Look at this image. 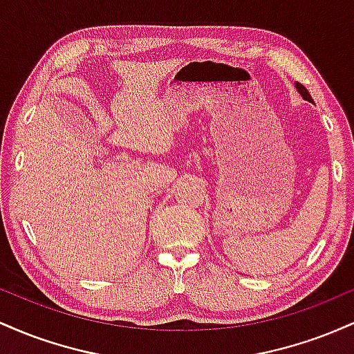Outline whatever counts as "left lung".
Here are the masks:
<instances>
[{
    "instance_id": "1",
    "label": "left lung",
    "mask_w": 354,
    "mask_h": 354,
    "mask_svg": "<svg viewBox=\"0 0 354 354\" xmlns=\"http://www.w3.org/2000/svg\"><path fill=\"white\" fill-rule=\"evenodd\" d=\"M296 89H298V91H299V95H301L304 100H306V101H313V98H311V96H310V93H308V89L304 88L301 83H296Z\"/></svg>"
}]
</instances>
